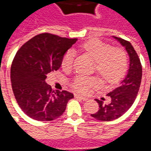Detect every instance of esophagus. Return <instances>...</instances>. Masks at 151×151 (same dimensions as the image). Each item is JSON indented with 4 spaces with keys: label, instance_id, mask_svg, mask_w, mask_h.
Here are the masks:
<instances>
[{
    "label": "esophagus",
    "instance_id": "esophagus-1",
    "mask_svg": "<svg viewBox=\"0 0 151 151\" xmlns=\"http://www.w3.org/2000/svg\"><path fill=\"white\" fill-rule=\"evenodd\" d=\"M75 98L79 99H82V101H86V100L88 99L86 98V97H83V96H82V95H78V94H76L75 95Z\"/></svg>",
    "mask_w": 151,
    "mask_h": 151
}]
</instances>
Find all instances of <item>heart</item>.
Segmentation results:
<instances>
[{"label":"heart","instance_id":"b5f03b06","mask_svg":"<svg viewBox=\"0 0 151 151\" xmlns=\"http://www.w3.org/2000/svg\"><path fill=\"white\" fill-rule=\"evenodd\" d=\"M81 50L95 61V70L107 83H116L122 78L128 69V56L121 47H111L100 40H90L82 44ZM74 54L69 51L64 56L61 66L64 69L72 68ZM99 84V80L94 77L78 76L72 82L73 88L82 94L88 93L91 88Z\"/></svg>","mask_w":151,"mask_h":151}]
</instances>
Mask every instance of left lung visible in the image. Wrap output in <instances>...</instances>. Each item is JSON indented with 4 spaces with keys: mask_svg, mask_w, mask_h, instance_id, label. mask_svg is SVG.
<instances>
[{
    "mask_svg": "<svg viewBox=\"0 0 151 151\" xmlns=\"http://www.w3.org/2000/svg\"><path fill=\"white\" fill-rule=\"evenodd\" d=\"M112 37L126 50L129 56V66L126 75L120 81L118 86L108 94L110 101L104 104V101L95 99L99 105V109L96 113L91 114V116L103 121L116 120L129 109L137 95L142 76L139 57L132 44L121 38Z\"/></svg>",
    "mask_w": 151,
    "mask_h": 151,
    "instance_id": "obj_1",
    "label": "left lung"
}]
</instances>
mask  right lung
Here are the masks:
<instances>
[{"label":"right lung","instance_id":"add662e5","mask_svg":"<svg viewBox=\"0 0 151 151\" xmlns=\"http://www.w3.org/2000/svg\"><path fill=\"white\" fill-rule=\"evenodd\" d=\"M77 40L43 33L24 43L16 53L10 70L12 88L19 107L28 116L50 121L65 111L73 95L52 91L46 78L49 73L60 69L65 54Z\"/></svg>","mask_w":151,"mask_h":151}]
</instances>
